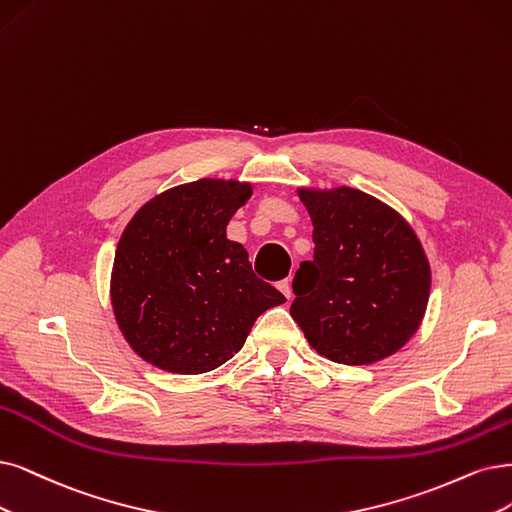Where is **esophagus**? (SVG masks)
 Here are the masks:
<instances>
[{
	"mask_svg": "<svg viewBox=\"0 0 512 512\" xmlns=\"http://www.w3.org/2000/svg\"><path fill=\"white\" fill-rule=\"evenodd\" d=\"M278 289L282 291V295H285L287 299H291V297H293V289H291V278L280 280V282H278Z\"/></svg>",
	"mask_w": 512,
	"mask_h": 512,
	"instance_id": "34e87169",
	"label": "esophagus"
}]
</instances>
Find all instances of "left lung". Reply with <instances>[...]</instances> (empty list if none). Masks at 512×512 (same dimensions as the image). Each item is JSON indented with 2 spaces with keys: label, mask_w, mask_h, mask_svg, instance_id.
I'll use <instances>...</instances> for the list:
<instances>
[{
  "label": "left lung",
  "mask_w": 512,
  "mask_h": 512,
  "mask_svg": "<svg viewBox=\"0 0 512 512\" xmlns=\"http://www.w3.org/2000/svg\"><path fill=\"white\" fill-rule=\"evenodd\" d=\"M314 232V259L293 278L291 316L333 363L371 365L420 329L430 263L413 227L361 189H297Z\"/></svg>",
  "instance_id": "left-lung-1"
}]
</instances>
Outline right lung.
<instances>
[{"label": "right lung", "instance_id": "obj_1", "mask_svg": "<svg viewBox=\"0 0 512 512\" xmlns=\"http://www.w3.org/2000/svg\"><path fill=\"white\" fill-rule=\"evenodd\" d=\"M251 183L198 179L145 202L122 232L111 306L130 348L179 375L213 371L244 346L259 314L285 295L255 276L225 227Z\"/></svg>", "mask_w": 512, "mask_h": 512}]
</instances>
